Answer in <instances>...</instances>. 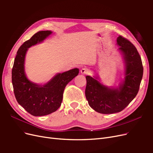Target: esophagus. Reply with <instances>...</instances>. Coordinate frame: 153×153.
Returning <instances> with one entry per match:
<instances>
[{"instance_id": "esophagus-1", "label": "esophagus", "mask_w": 153, "mask_h": 153, "mask_svg": "<svg viewBox=\"0 0 153 153\" xmlns=\"http://www.w3.org/2000/svg\"><path fill=\"white\" fill-rule=\"evenodd\" d=\"M80 72L83 75H85V74H87L89 73V70H88V69L86 68H82L80 70Z\"/></svg>"}]
</instances>
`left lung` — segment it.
<instances>
[{"label":"left lung","instance_id":"1","mask_svg":"<svg viewBox=\"0 0 153 153\" xmlns=\"http://www.w3.org/2000/svg\"><path fill=\"white\" fill-rule=\"evenodd\" d=\"M117 43L126 63L125 78L119 89L105 87L90 76L85 77V97L88 103L101 114L117 113L126 108L137 96L143 76L142 59L136 47L122 36L118 37Z\"/></svg>","mask_w":153,"mask_h":153}]
</instances>
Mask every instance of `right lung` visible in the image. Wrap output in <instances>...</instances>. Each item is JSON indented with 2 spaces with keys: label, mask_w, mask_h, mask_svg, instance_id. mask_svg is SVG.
Returning <instances> with one entry per match:
<instances>
[{
  "label": "right lung",
  "mask_w": 153,
  "mask_h": 153,
  "mask_svg": "<svg viewBox=\"0 0 153 153\" xmlns=\"http://www.w3.org/2000/svg\"><path fill=\"white\" fill-rule=\"evenodd\" d=\"M51 33L50 30L39 31L25 41L18 50L12 69V84L16 101L34 116H43L55 112L61 105L65 87L79 73V69L75 68L59 73L43 86L27 79L24 72L27 49L44 40Z\"/></svg>",
  "instance_id": "right-lung-1"
}]
</instances>
